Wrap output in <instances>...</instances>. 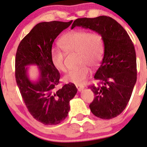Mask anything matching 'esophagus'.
Here are the masks:
<instances>
[{"label":"esophagus","instance_id":"34e87169","mask_svg":"<svg viewBox=\"0 0 147 147\" xmlns=\"http://www.w3.org/2000/svg\"><path fill=\"white\" fill-rule=\"evenodd\" d=\"M76 87H77L78 91H81L82 90L84 89V87L83 86H81V85H76Z\"/></svg>","mask_w":147,"mask_h":147}]
</instances>
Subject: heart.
Returning <instances> with one entry per match:
<instances>
[{
    "instance_id": "b5f03b06",
    "label": "heart",
    "mask_w": 147,
    "mask_h": 147,
    "mask_svg": "<svg viewBox=\"0 0 147 147\" xmlns=\"http://www.w3.org/2000/svg\"><path fill=\"white\" fill-rule=\"evenodd\" d=\"M59 44L66 53L79 54V63L83 64L79 68L70 70L64 77V80L68 83L82 85L91 73L87 65L95 68L102 60L104 54L103 37L98 33L88 31H71L61 37ZM64 52L57 48H52L50 50L52 64L56 69L62 72L66 70V53Z\"/></svg>"
}]
</instances>
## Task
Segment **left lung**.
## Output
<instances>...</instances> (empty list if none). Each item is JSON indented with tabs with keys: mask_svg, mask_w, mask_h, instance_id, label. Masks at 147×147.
<instances>
[{
	"mask_svg": "<svg viewBox=\"0 0 147 147\" xmlns=\"http://www.w3.org/2000/svg\"><path fill=\"white\" fill-rule=\"evenodd\" d=\"M101 34L104 41V56L94 76L97 85H90L93 101L90 103L95 116L110 120L126 108L136 82V58L134 44L126 31L107 16L79 18L72 23Z\"/></svg>",
	"mask_w": 147,
	"mask_h": 147,
	"instance_id": "obj_1",
	"label": "left lung"
}]
</instances>
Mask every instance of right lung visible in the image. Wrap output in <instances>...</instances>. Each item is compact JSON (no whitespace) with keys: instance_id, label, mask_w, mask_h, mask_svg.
Wrapping results in <instances>:
<instances>
[{"instance_id":"right-lung-1","label":"right lung","mask_w":147,"mask_h":147,"mask_svg":"<svg viewBox=\"0 0 147 147\" xmlns=\"http://www.w3.org/2000/svg\"><path fill=\"white\" fill-rule=\"evenodd\" d=\"M69 22L53 21L37 24L21 41L15 57V79L23 100L34 118L45 125L62 122L70 110L69 102L77 89L73 83L57 89L60 75L51 62L50 50L58 35L70 25ZM36 64L40 72L37 82H31L27 68Z\"/></svg>"}]
</instances>
